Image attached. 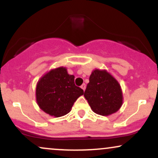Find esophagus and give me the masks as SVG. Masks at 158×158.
I'll return each instance as SVG.
<instances>
[{
    "mask_svg": "<svg viewBox=\"0 0 158 158\" xmlns=\"http://www.w3.org/2000/svg\"><path fill=\"white\" fill-rule=\"evenodd\" d=\"M81 89H82V90L85 91V88H86V85H85V84H82V85H81Z\"/></svg>",
    "mask_w": 158,
    "mask_h": 158,
    "instance_id": "1",
    "label": "esophagus"
}]
</instances>
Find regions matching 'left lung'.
I'll list each match as a JSON object with an SVG mask.
<instances>
[{
    "label": "left lung",
    "instance_id": "left-lung-1",
    "mask_svg": "<svg viewBox=\"0 0 158 158\" xmlns=\"http://www.w3.org/2000/svg\"><path fill=\"white\" fill-rule=\"evenodd\" d=\"M84 97L94 113L102 116L115 113L123 105L120 85L106 70L92 72Z\"/></svg>",
    "mask_w": 158,
    "mask_h": 158
}]
</instances>
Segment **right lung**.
<instances>
[{
    "mask_svg": "<svg viewBox=\"0 0 158 158\" xmlns=\"http://www.w3.org/2000/svg\"><path fill=\"white\" fill-rule=\"evenodd\" d=\"M84 91L74 83V76L60 67L43 76L36 85V101L41 110L56 117L67 114Z\"/></svg>",
    "mask_w": 158,
    "mask_h": 158,
    "instance_id": "obj_1",
    "label": "right lung"
}]
</instances>
